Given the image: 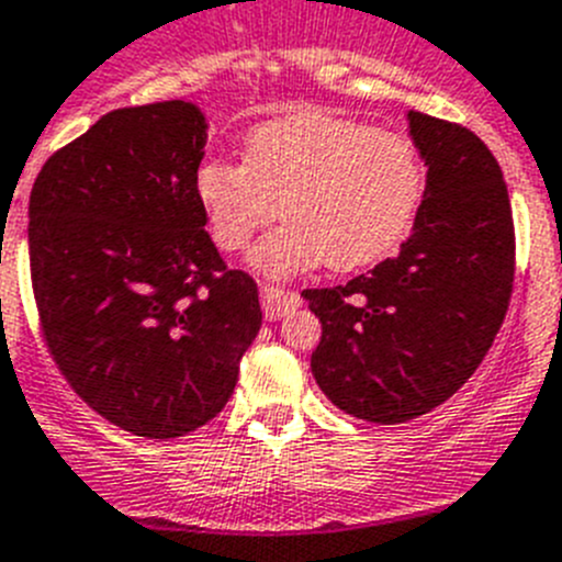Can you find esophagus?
Here are the masks:
<instances>
[{"label": "esophagus", "instance_id": "34e87169", "mask_svg": "<svg viewBox=\"0 0 562 562\" xmlns=\"http://www.w3.org/2000/svg\"><path fill=\"white\" fill-rule=\"evenodd\" d=\"M260 302H262V313H266V318H269V322H277V318L285 316L288 311L300 307L302 296L296 291H288V288L262 285Z\"/></svg>", "mask_w": 562, "mask_h": 562}]
</instances>
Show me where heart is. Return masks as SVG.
<instances>
[{
	"instance_id": "obj_1",
	"label": "heart",
	"mask_w": 562,
	"mask_h": 562,
	"mask_svg": "<svg viewBox=\"0 0 562 562\" xmlns=\"http://www.w3.org/2000/svg\"><path fill=\"white\" fill-rule=\"evenodd\" d=\"M195 195L224 251L246 249L282 204L288 224L251 255L266 277L302 274L322 262L356 271L392 255L412 232L426 165L401 131L311 111L257 125L246 161H204Z\"/></svg>"
}]
</instances>
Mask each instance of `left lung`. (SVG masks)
<instances>
[{
  "label": "left lung",
  "instance_id": "8db88e82",
  "mask_svg": "<svg viewBox=\"0 0 562 562\" xmlns=\"http://www.w3.org/2000/svg\"><path fill=\"white\" fill-rule=\"evenodd\" d=\"M408 128L428 176L406 244L347 285L302 291L322 322L318 389L381 426L431 412L476 372L515 277L513 206L487 145L419 111Z\"/></svg>",
  "mask_w": 562,
  "mask_h": 562
}]
</instances>
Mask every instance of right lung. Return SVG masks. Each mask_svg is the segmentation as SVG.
Masks as SVG:
<instances>
[{
	"label": "right lung",
	"mask_w": 562,
	"mask_h": 562,
	"mask_svg": "<svg viewBox=\"0 0 562 562\" xmlns=\"http://www.w3.org/2000/svg\"><path fill=\"white\" fill-rule=\"evenodd\" d=\"M204 114L184 100L109 111L44 161L30 280L44 341L80 401L173 439L235 392L260 330L257 282L226 269L195 195Z\"/></svg>",
	"instance_id": "1"
}]
</instances>
